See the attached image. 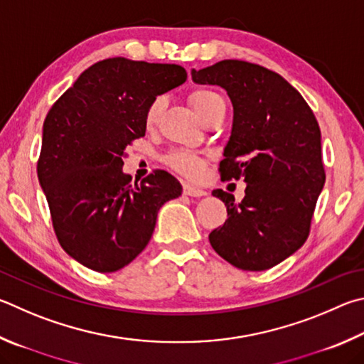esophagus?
Wrapping results in <instances>:
<instances>
[{
  "label": "esophagus",
  "mask_w": 364,
  "mask_h": 364,
  "mask_svg": "<svg viewBox=\"0 0 364 364\" xmlns=\"http://www.w3.org/2000/svg\"><path fill=\"white\" fill-rule=\"evenodd\" d=\"M183 193L186 194V196H191V197H203V196H207V191L199 189V188H194L193 184H188V183L183 184Z\"/></svg>",
  "instance_id": "esophagus-1"
}]
</instances>
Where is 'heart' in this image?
<instances>
[{"label":"heart","mask_w":364,"mask_h":364,"mask_svg":"<svg viewBox=\"0 0 364 364\" xmlns=\"http://www.w3.org/2000/svg\"><path fill=\"white\" fill-rule=\"evenodd\" d=\"M189 102L193 105L194 111L202 121L205 117H208L211 113H215L216 109L226 108L223 97L211 89L194 90L193 94L189 95ZM164 108H165L164 97H156L154 100L149 103L146 114H144V124H146V127H154V125L159 122ZM165 162H167L168 167L176 170L178 173L189 178H197L203 171L205 162L207 161H205V157H202L200 154L194 153V151L178 149V151H171V153L165 157Z\"/></svg>","instance_id":"heart-1"}]
</instances>
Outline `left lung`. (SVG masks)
Masks as SVG:
<instances>
[{"instance_id":"8db88e82","label":"left lung","mask_w":364,"mask_h":364,"mask_svg":"<svg viewBox=\"0 0 364 364\" xmlns=\"http://www.w3.org/2000/svg\"><path fill=\"white\" fill-rule=\"evenodd\" d=\"M197 84L220 85L234 107L221 180L247 183L245 197L215 189L228 220L208 235L223 259L242 270H266L307 240L325 184L321 134L314 111L279 73L243 60L193 70Z\"/></svg>"}]
</instances>
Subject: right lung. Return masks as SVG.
<instances>
[{"label":"right lung","instance_id":"obj_1","mask_svg":"<svg viewBox=\"0 0 364 364\" xmlns=\"http://www.w3.org/2000/svg\"><path fill=\"white\" fill-rule=\"evenodd\" d=\"M186 77L180 65L107 58L82 71L46 116L38 180L58 242L82 266L103 274L127 266L151 240L157 211L181 196L165 170L132 184L122 157L144 136L149 103Z\"/></svg>","mask_w":364,"mask_h":364}]
</instances>
